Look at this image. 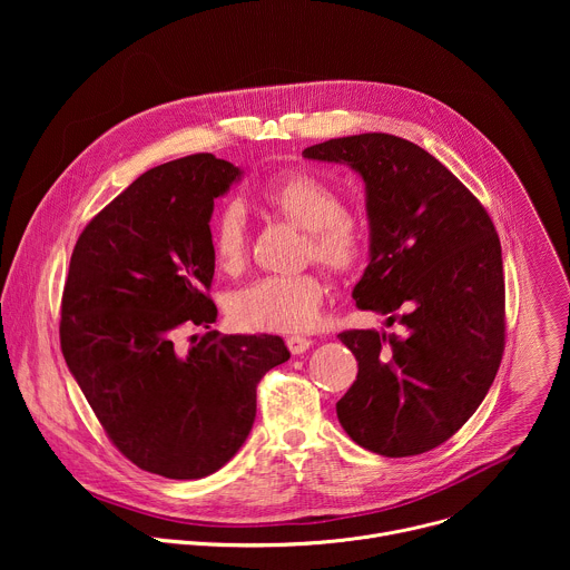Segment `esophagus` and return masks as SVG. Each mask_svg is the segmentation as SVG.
I'll use <instances>...</instances> for the list:
<instances>
[{
  "label": "esophagus",
  "mask_w": 570,
  "mask_h": 570,
  "mask_svg": "<svg viewBox=\"0 0 570 570\" xmlns=\"http://www.w3.org/2000/svg\"><path fill=\"white\" fill-rule=\"evenodd\" d=\"M286 347L291 350V354H304L308 347H311V338H304V336H288L286 338Z\"/></svg>",
  "instance_id": "34e87169"
}]
</instances>
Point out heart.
<instances>
[{
  "instance_id": "heart-1",
  "label": "heart",
  "mask_w": 570,
  "mask_h": 570,
  "mask_svg": "<svg viewBox=\"0 0 570 570\" xmlns=\"http://www.w3.org/2000/svg\"><path fill=\"white\" fill-rule=\"evenodd\" d=\"M264 203L282 218L306 229V259L332 275L352 273L367 248L363 225L347 214L345 198L327 180L308 171L275 178L262 191ZM209 250L218 268L234 273L248 255L246 212L236 203L220 205L207 223ZM324 297L317 273L268 275L229 297L232 317L246 330L295 334L313 327Z\"/></svg>"
}]
</instances>
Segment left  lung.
<instances>
[{
	"mask_svg": "<svg viewBox=\"0 0 570 570\" xmlns=\"http://www.w3.org/2000/svg\"><path fill=\"white\" fill-rule=\"evenodd\" d=\"M302 155L343 161L365 180L370 264L352 295L358 308L390 315L387 327L401 324V334H338L358 361L338 420L372 453H426L475 413L503 358L497 227L442 161L409 139L363 132Z\"/></svg>",
	"mask_w": 570,
	"mask_h": 570,
	"instance_id": "left-lung-1",
	"label": "left lung"
}]
</instances>
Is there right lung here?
<instances>
[{"mask_svg": "<svg viewBox=\"0 0 570 570\" xmlns=\"http://www.w3.org/2000/svg\"><path fill=\"white\" fill-rule=\"evenodd\" d=\"M238 167L212 153L141 174L80 232L60 306V350L110 442L139 469L196 480L246 442L262 376L291 358L279 336L216 322L207 223Z\"/></svg>", "mask_w": 570, "mask_h": 570, "instance_id": "add662e5", "label": "right lung"}]
</instances>
